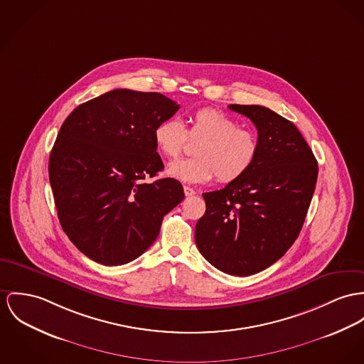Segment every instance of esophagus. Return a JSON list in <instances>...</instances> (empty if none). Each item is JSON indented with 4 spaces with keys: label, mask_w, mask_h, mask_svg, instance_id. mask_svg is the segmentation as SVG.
Returning a JSON list of instances; mask_svg holds the SVG:
<instances>
[{
    "label": "esophagus",
    "mask_w": 364,
    "mask_h": 364,
    "mask_svg": "<svg viewBox=\"0 0 364 364\" xmlns=\"http://www.w3.org/2000/svg\"><path fill=\"white\" fill-rule=\"evenodd\" d=\"M184 194H186V196H193L196 194V191H194V188H191L188 186H184Z\"/></svg>",
    "instance_id": "obj_1"
}]
</instances>
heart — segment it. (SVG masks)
Listing matches in <instances>:
<instances>
[{"label": "heart", "mask_w": 364, "mask_h": 364, "mask_svg": "<svg viewBox=\"0 0 364 364\" xmlns=\"http://www.w3.org/2000/svg\"><path fill=\"white\" fill-rule=\"evenodd\" d=\"M191 139H202L196 145V158L168 164L166 173L183 183H206L215 176L220 183H232L245 176L259 155V139L240 123L215 108H202L191 117ZM183 122L177 117L161 120L154 129L158 151L176 158L188 140Z\"/></svg>", "instance_id": "1"}]
</instances>
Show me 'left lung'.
<instances>
[{"instance_id":"left-lung-1","label":"left lung","mask_w":364,"mask_h":364,"mask_svg":"<svg viewBox=\"0 0 364 364\" xmlns=\"http://www.w3.org/2000/svg\"><path fill=\"white\" fill-rule=\"evenodd\" d=\"M257 129L259 155L251 170L219 191L202 194L196 247L220 272L259 273L298 238L316 188L317 161L296 126L260 105L228 107Z\"/></svg>"}]
</instances>
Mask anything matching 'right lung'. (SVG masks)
<instances>
[{
	"label": "right lung",
	"mask_w": 364,
	"mask_h": 364,
	"mask_svg": "<svg viewBox=\"0 0 364 364\" xmlns=\"http://www.w3.org/2000/svg\"><path fill=\"white\" fill-rule=\"evenodd\" d=\"M180 105L159 92L117 88L79 105L58 133L48 164L58 218L76 248L105 266L137 259L184 199L164 170L154 129Z\"/></svg>",
	"instance_id": "right-lung-1"
}]
</instances>
